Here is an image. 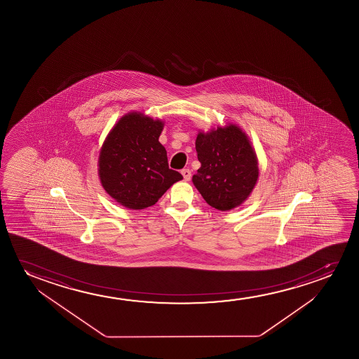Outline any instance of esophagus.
Returning <instances> with one entry per match:
<instances>
[{"instance_id": "obj_1", "label": "esophagus", "mask_w": 359, "mask_h": 359, "mask_svg": "<svg viewBox=\"0 0 359 359\" xmlns=\"http://www.w3.org/2000/svg\"><path fill=\"white\" fill-rule=\"evenodd\" d=\"M182 174L185 182H189L191 179V170L190 169H182Z\"/></svg>"}]
</instances>
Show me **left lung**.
Segmentation results:
<instances>
[{
    "mask_svg": "<svg viewBox=\"0 0 359 359\" xmlns=\"http://www.w3.org/2000/svg\"><path fill=\"white\" fill-rule=\"evenodd\" d=\"M195 144L201 168L192 182L205 201L219 211L241 206L259 177L257 157L245 133L231 123L198 133Z\"/></svg>",
    "mask_w": 359,
    "mask_h": 359,
    "instance_id": "1",
    "label": "left lung"
}]
</instances>
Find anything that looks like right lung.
I'll list each match as a JSON object with an SVG mask.
<instances>
[{"label": "right lung", "instance_id": "obj_1", "mask_svg": "<svg viewBox=\"0 0 359 359\" xmlns=\"http://www.w3.org/2000/svg\"><path fill=\"white\" fill-rule=\"evenodd\" d=\"M162 120L128 113L115 123L104 141L98 174L104 190L130 210L153 206L180 172L169 169L167 151L158 141Z\"/></svg>", "mask_w": 359, "mask_h": 359}]
</instances>
